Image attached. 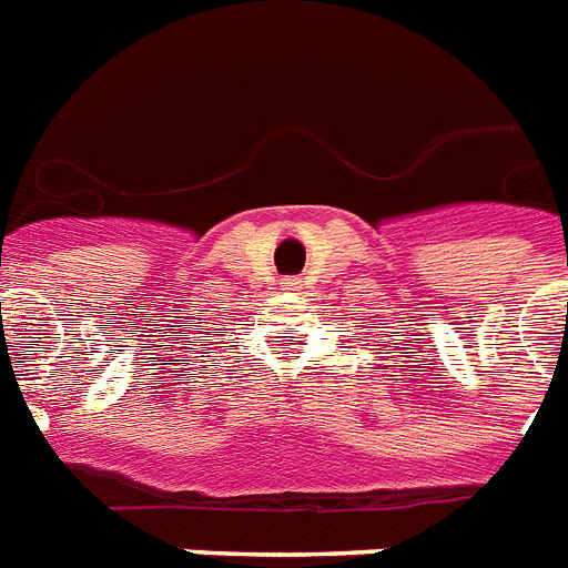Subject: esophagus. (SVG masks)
<instances>
[{
    "label": "esophagus",
    "mask_w": 568,
    "mask_h": 568,
    "mask_svg": "<svg viewBox=\"0 0 568 568\" xmlns=\"http://www.w3.org/2000/svg\"><path fill=\"white\" fill-rule=\"evenodd\" d=\"M280 285H283V292H294V294L303 292V280H300V276H285Z\"/></svg>",
    "instance_id": "34e87169"
}]
</instances>
